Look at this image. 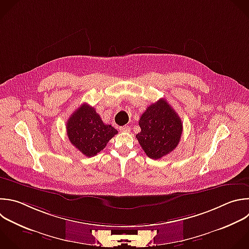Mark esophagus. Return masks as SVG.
<instances>
[{
	"mask_svg": "<svg viewBox=\"0 0 249 249\" xmlns=\"http://www.w3.org/2000/svg\"><path fill=\"white\" fill-rule=\"evenodd\" d=\"M130 129H131V128H130L128 125L120 127V131L123 132V133H129V132H130Z\"/></svg>",
	"mask_w": 249,
	"mask_h": 249,
	"instance_id": "esophagus-1",
	"label": "esophagus"
}]
</instances>
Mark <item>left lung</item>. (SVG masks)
<instances>
[{"label": "left lung", "mask_w": 249, "mask_h": 249, "mask_svg": "<svg viewBox=\"0 0 249 249\" xmlns=\"http://www.w3.org/2000/svg\"><path fill=\"white\" fill-rule=\"evenodd\" d=\"M139 125L141 132L136 138L145 154L152 159H159L173 151L183 132L181 118L164 99L145 109Z\"/></svg>", "instance_id": "obj_1"}]
</instances>
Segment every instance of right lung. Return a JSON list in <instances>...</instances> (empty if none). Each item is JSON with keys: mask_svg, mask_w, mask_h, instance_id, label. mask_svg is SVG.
<instances>
[{"mask_svg": "<svg viewBox=\"0 0 249 249\" xmlns=\"http://www.w3.org/2000/svg\"><path fill=\"white\" fill-rule=\"evenodd\" d=\"M66 130L70 142L88 157L97 155L118 133L111 125L105 124L88 104H83L71 114Z\"/></svg>", "mask_w": 249, "mask_h": 249, "instance_id": "1", "label": "right lung"}]
</instances>
